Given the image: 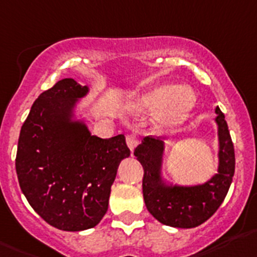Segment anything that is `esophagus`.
<instances>
[{"label":"esophagus","mask_w":257,"mask_h":257,"mask_svg":"<svg viewBox=\"0 0 257 257\" xmlns=\"http://www.w3.org/2000/svg\"><path fill=\"white\" fill-rule=\"evenodd\" d=\"M126 143H127V147L130 148L131 152H134V149H135V148L139 145V143H140V139H139V136L135 135V134H133V135H127Z\"/></svg>","instance_id":"1"}]
</instances>
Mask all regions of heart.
Returning a JSON list of instances; mask_svg holds the SVG:
<instances>
[{"label":"heart","mask_w":257,"mask_h":257,"mask_svg":"<svg viewBox=\"0 0 257 257\" xmlns=\"http://www.w3.org/2000/svg\"><path fill=\"white\" fill-rule=\"evenodd\" d=\"M196 105V95L187 86L163 84L145 91L136 102V108L152 113H163L161 124L175 130L185 123Z\"/></svg>","instance_id":"b5f03b06"}]
</instances>
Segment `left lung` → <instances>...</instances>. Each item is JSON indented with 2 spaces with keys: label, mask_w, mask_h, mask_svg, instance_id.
Here are the masks:
<instances>
[{
  "label": "left lung",
  "mask_w": 257,
  "mask_h": 257,
  "mask_svg": "<svg viewBox=\"0 0 257 257\" xmlns=\"http://www.w3.org/2000/svg\"><path fill=\"white\" fill-rule=\"evenodd\" d=\"M218 126V169L204 183L180 185L164 177L163 141L144 138L134 152L144 168L143 195L148 211L162 224L195 228L210 218L222 205L234 175V148L228 124L219 107L215 108Z\"/></svg>",
  "instance_id": "left-lung-1"
}]
</instances>
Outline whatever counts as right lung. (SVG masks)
Here are the masks:
<instances>
[{"label":"right lung","mask_w":257,"mask_h":257,"mask_svg":"<svg viewBox=\"0 0 257 257\" xmlns=\"http://www.w3.org/2000/svg\"><path fill=\"white\" fill-rule=\"evenodd\" d=\"M89 86L62 79L33 103L21 127L16 173L33 209L52 227L79 232L108 210L119 163L130 157L123 135H91L77 105Z\"/></svg>","instance_id":"obj_1"}]
</instances>
